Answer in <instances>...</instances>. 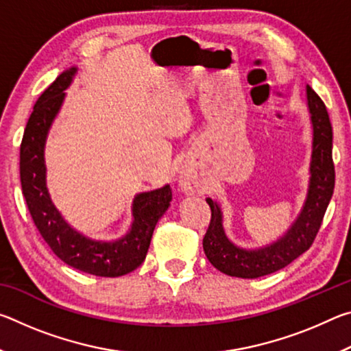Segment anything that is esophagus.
I'll return each mask as SVG.
<instances>
[{"label": "esophagus", "mask_w": 351, "mask_h": 351, "mask_svg": "<svg viewBox=\"0 0 351 351\" xmlns=\"http://www.w3.org/2000/svg\"><path fill=\"white\" fill-rule=\"evenodd\" d=\"M181 186H182L184 190H190V189H192V184H190L187 180H182V181H181Z\"/></svg>", "instance_id": "1"}]
</instances>
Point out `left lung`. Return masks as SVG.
Returning a JSON list of instances; mask_svg holds the SVG:
<instances>
[{
    "instance_id": "obj_1",
    "label": "left lung",
    "mask_w": 351,
    "mask_h": 351,
    "mask_svg": "<svg viewBox=\"0 0 351 351\" xmlns=\"http://www.w3.org/2000/svg\"><path fill=\"white\" fill-rule=\"evenodd\" d=\"M306 102L313 125L310 184L304 209L280 240L260 249H245L234 245L224 234L223 213L217 201L206 198L212 217L203 239L204 254L210 263L224 274L241 278L272 274L308 251L316 239L335 190L332 128L325 104L310 85H306Z\"/></svg>"
}]
</instances>
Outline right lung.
Instances as JSON below:
<instances>
[{
    "label": "right lung",
    "instance_id": "add662e5",
    "mask_svg": "<svg viewBox=\"0 0 351 351\" xmlns=\"http://www.w3.org/2000/svg\"><path fill=\"white\" fill-rule=\"evenodd\" d=\"M77 68L57 77L34 105L20 147V180L34 224L58 258L73 268L99 277H119L134 271L145 260L158 219L169 209L170 186L136 195L130 232L116 241L88 239L66 223L52 204L46 187V136L64 100Z\"/></svg>",
    "mask_w": 351,
    "mask_h": 351
}]
</instances>
